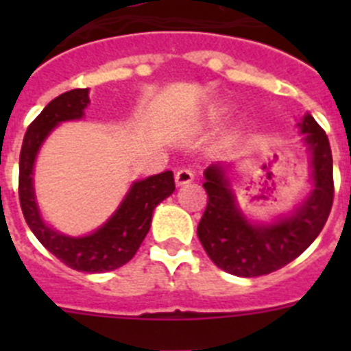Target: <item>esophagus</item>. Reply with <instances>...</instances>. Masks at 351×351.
Returning <instances> with one entry per match:
<instances>
[{
  "label": "esophagus",
  "mask_w": 351,
  "mask_h": 351,
  "mask_svg": "<svg viewBox=\"0 0 351 351\" xmlns=\"http://www.w3.org/2000/svg\"><path fill=\"white\" fill-rule=\"evenodd\" d=\"M193 179H195V172L190 169H181L178 173H176V184L178 186L190 184Z\"/></svg>",
  "instance_id": "esophagus-1"
}]
</instances>
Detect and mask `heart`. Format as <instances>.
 <instances>
[{
    "mask_svg": "<svg viewBox=\"0 0 351 351\" xmlns=\"http://www.w3.org/2000/svg\"><path fill=\"white\" fill-rule=\"evenodd\" d=\"M225 112H226V108L225 107H221V105H216V107H213L209 110V114H207V116H209V119L213 121H219L221 119L223 116H225Z\"/></svg>",
    "mask_w": 351,
    "mask_h": 351,
    "instance_id": "b5f03b06",
    "label": "heart"
}]
</instances>
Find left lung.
I'll use <instances>...</instances> for the list:
<instances>
[{
    "instance_id": "obj_1",
    "label": "left lung",
    "mask_w": 351,
    "mask_h": 351,
    "mask_svg": "<svg viewBox=\"0 0 351 351\" xmlns=\"http://www.w3.org/2000/svg\"><path fill=\"white\" fill-rule=\"evenodd\" d=\"M299 126L311 153L315 188L290 218L272 225H251L235 206L225 167L210 165L204 173L207 207L197 234L209 258L223 271L241 278L278 271L308 250L324 228L334 200L330 144L324 128L309 114Z\"/></svg>"
}]
</instances>
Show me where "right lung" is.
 <instances>
[{"instance_id":"obj_1","label":"right lung","mask_w":351,"mask_h":351,"mask_svg":"<svg viewBox=\"0 0 351 351\" xmlns=\"http://www.w3.org/2000/svg\"><path fill=\"white\" fill-rule=\"evenodd\" d=\"M88 104V88L71 89L54 98L27 126L19 158V202L31 232L56 258L80 272H107L133 258L151 228L154 207L173 193L176 184L170 170L135 182L112 218L86 237H66L49 228L35 202L33 163L51 130L61 121L82 117Z\"/></svg>"}]
</instances>
